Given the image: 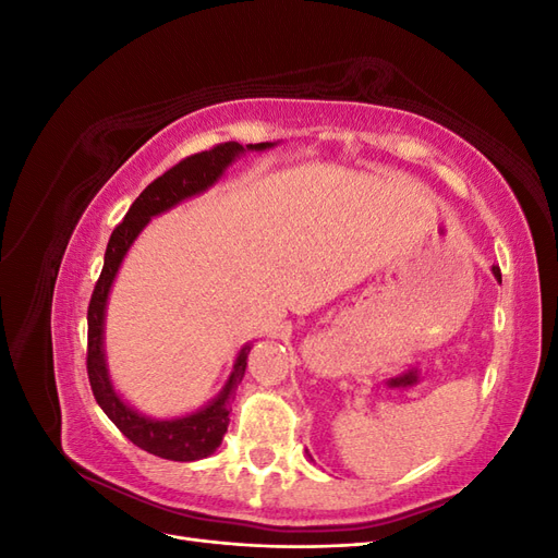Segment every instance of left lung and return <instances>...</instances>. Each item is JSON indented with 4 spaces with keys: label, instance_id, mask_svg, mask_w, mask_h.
Wrapping results in <instances>:
<instances>
[{
    "label": "left lung",
    "instance_id": "8db88e82",
    "mask_svg": "<svg viewBox=\"0 0 558 558\" xmlns=\"http://www.w3.org/2000/svg\"><path fill=\"white\" fill-rule=\"evenodd\" d=\"M492 272H494V277L500 281V267H496V265H494V267H492Z\"/></svg>",
    "mask_w": 558,
    "mask_h": 558
}]
</instances>
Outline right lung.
<instances>
[{"label":"right lung","mask_w":558,"mask_h":558,"mask_svg":"<svg viewBox=\"0 0 558 558\" xmlns=\"http://www.w3.org/2000/svg\"><path fill=\"white\" fill-rule=\"evenodd\" d=\"M272 146L277 144L263 142L242 146L238 142H228L181 160L172 170H167L154 183L146 185L109 238L102 275H99L95 283V291L88 305V379L97 404L113 421L116 428L121 430L132 445H137L140 449L154 456H160V459L199 461L207 459V456H211L218 449L228 430L230 402L234 398V391H238V384L246 373V359L253 344L246 342L240 349L223 391L211 402H207L205 408H199L185 416L150 418L130 408L121 398V393L116 391L109 377L105 353V316L113 279L118 275V269H121L132 242L140 238V232L148 226L150 218L170 211L172 207L181 205L183 199L211 189V185L226 174L228 167L242 154H246V150H267Z\"/></svg>","instance_id":"obj_1"}]
</instances>
